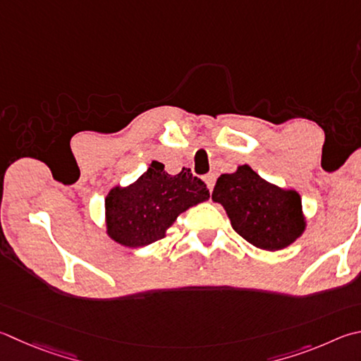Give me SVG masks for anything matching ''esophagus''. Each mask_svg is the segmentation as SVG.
Masks as SVG:
<instances>
[{
    "mask_svg": "<svg viewBox=\"0 0 361 361\" xmlns=\"http://www.w3.org/2000/svg\"><path fill=\"white\" fill-rule=\"evenodd\" d=\"M205 183H207V186H208L209 191H213L214 183H216V175H214V173H208V175L205 176Z\"/></svg>",
    "mask_w": 361,
    "mask_h": 361,
    "instance_id": "34e87169",
    "label": "esophagus"
}]
</instances>
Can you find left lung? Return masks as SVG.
Instances as JSON below:
<instances>
[{
	"label": "left lung",
	"instance_id": "1",
	"mask_svg": "<svg viewBox=\"0 0 361 361\" xmlns=\"http://www.w3.org/2000/svg\"><path fill=\"white\" fill-rule=\"evenodd\" d=\"M212 199L224 207L233 231L255 247L279 251L306 228L300 194L271 185L247 164L233 173H222Z\"/></svg>",
	"mask_w": 361,
	"mask_h": 361
}]
</instances>
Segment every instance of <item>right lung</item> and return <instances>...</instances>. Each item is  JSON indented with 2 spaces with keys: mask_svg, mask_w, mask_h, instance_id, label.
I'll return each instance as SVG.
<instances>
[{
  "mask_svg": "<svg viewBox=\"0 0 361 361\" xmlns=\"http://www.w3.org/2000/svg\"><path fill=\"white\" fill-rule=\"evenodd\" d=\"M208 199L207 185L191 170L169 175L164 164L153 161L133 185L110 189L106 197L107 235L128 247L152 245L166 237L183 212Z\"/></svg>",
  "mask_w": 361,
  "mask_h": 361,
  "instance_id": "1",
  "label": "right lung"
}]
</instances>
